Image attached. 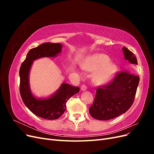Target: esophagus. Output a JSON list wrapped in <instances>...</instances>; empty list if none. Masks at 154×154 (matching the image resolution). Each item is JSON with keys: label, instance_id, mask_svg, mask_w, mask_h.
Listing matches in <instances>:
<instances>
[{"label": "esophagus", "instance_id": "obj_1", "mask_svg": "<svg viewBox=\"0 0 154 154\" xmlns=\"http://www.w3.org/2000/svg\"><path fill=\"white\" fill-rule=\"evenodd\" d=\"M81 90L82 91H85L87 90V87L85 85H82L81 86Z\"/></svg>", "mask_w": 154, "mask_h": 154}]
</instances>
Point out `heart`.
<instances>
[{
  "mask_svg": "<svg viewBox=\"0 0 154 154\" xmlns=\"http://www.w3.org/2000/svg\"><path fill=\"white\" fill-rule=\"evenodd\" d=\"M82 68L88 72H94L92 81L96 84L109 82L117 71V66L110 62L108 56L97 53L90 56L82 64Z\"/></svg>",
  "mask_w": 154,
  "mask_h": 154,
  "instance_id": "obj_1",
  "label": "heart"
}]
</instances>
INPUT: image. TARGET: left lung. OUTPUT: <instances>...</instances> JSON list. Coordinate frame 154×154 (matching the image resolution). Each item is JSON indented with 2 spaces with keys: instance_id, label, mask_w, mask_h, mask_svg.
I'll return each instance as SVG.
<instances>
[{
  "instance_id": "left-lung-1",
  "label": "left lung",
  "mask_w": 154,
  "mask_h": 154,
  "mask_svg": "<svg viewBox=\"0 0 154 154\" xmlns=\"http://www.w3.org/2000/svg\"><path fill=\"white\" fill-rule=\"evenodd\" d=\"M123 52L125 60L137 65V58L132 52L125 47L123 48ZM139 82V76L122 71L109 84L97 88L94 101L89 109L92 117L106 121L126 112L134 103Z\"/></svg>"
}]
</instances>
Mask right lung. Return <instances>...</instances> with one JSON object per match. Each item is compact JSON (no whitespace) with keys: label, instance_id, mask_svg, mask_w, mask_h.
<instances>
[{"label":"right lung","instance_id":"add662e5","mask_svg":"<svg viewBox=\"0 0 154 154\" xmlns=\"http://www.w3.org/2000/svg\"><path fill=\"white\" fill-rule=\"evenodd\" d=\"M62 45L59 43H44L31 49L21 65L19 71L20 93L26 106L35 115L42 118L53 120L59 118L66 109V102L80 88L63 83L53 95L46 98H37L31 91L29 76L34 60L43 57H56L61 53Z\"/></svg>","mask_w":154,"mask_h":154}]
</instances>
